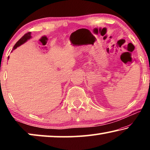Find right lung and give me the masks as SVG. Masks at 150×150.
<instances>
[{
    "label": "right lung",
    "instance_id": "right-lung-1",
    "mask_svg": "<svg viewBox=\"0 0 150 150\" xmlns=\"http://www.w3.org/2000/svg\"><path fill=\"white\" fill-rule=\"evenodd\" d=\"M32 36H31V32H28L27 34H24L23 36H22L21 38H20L16 44L14 45V46L13 47V50H15L16 48H17L18 47L20 46V45H22L23 44H24L25 42H26L28 40H30V38H31ZM9 58V57H8Z\"/></svg>",
    "mask_w": 150,
    "mask_h": 150
}]
</instances>
